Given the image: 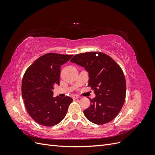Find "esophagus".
<instances>
[{"label":"esophagus","instance_id":"obj_1","mask_svg":"<svg viewBox=\"0 0 155 155\" xmlns=\"http://www.w3.org/2000/svg\"><path fill=\"white\" fill-rule=\"evenodd\" d=\"M80 97H79V96H78V95H73L72 96V98L74 100H76V99H78V98H79Z\"/></svg>","mask_w":155,"mask_h":155}]
</instances>
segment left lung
<instances>
[{"label": "left lung", "instance_id": "1", "mask_svg": "<svg viewBox=\"0 0 155 155\" xmlns=\"http://www.w3.org/2000/svg\"><path fill=\"white\" fill-rule=\"evenodd\" d=\"M70 62L85 68L89 76L88 86L96 94L90 99L91 106L83 111L86 118L97 125L114 119L124 104L126 95L125 79L121 67L110 56L98 51L77 54Z\"/></svg>", "mask_w": 155, "mask_h": 155}]
</instances>
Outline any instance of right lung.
<instances>
[{"mask_svg":"<svg viewBox=\"0 0 155 155\" xmlns=\"http://www.w3.org/2000/svg\"><path fill=\"white\" fill-rule=\"evenodd\" d=\"M73 55L48 53L35 60L25 72L22 96L28 113L35 122L51 127L61 121L73 100L53 97L54 86L59 85L61 66Z\"/></svg>","mask_w":155,"mask_h":155,"instance_id":"obj_1","label":"right lung"}]
</instances>
